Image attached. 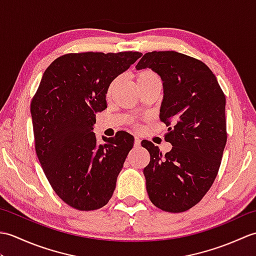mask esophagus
Masks as SVG:
<instances>
[{"instance_id": "obj_1", "label": "esophagus", "mask_w": 256, "mask_h": 256, "mask_svg": "<svg viewBox=\"0 0 256 256\" xmlns=\"http://www.w3.org/2000/svg\"><path fill=\"white\" fill-rule=\"evenodd\" d=\"M134 146H135V148H140V140L138 138H135Z\"/></svg>"}]
</instances>
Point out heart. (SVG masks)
I'll return each instance as SVG.
<instances>
[{
	"mask_svg": "<svg viewBox=\"0 0 256 256\" xmlns=\"http://www.w3.org/2000/svg\"><path fill=\"white\" fill-rule=\"evenodd\" d=\"M156 80H160L158 77H157V74L155 72H152V70L150 69H144V70H140V72L136 74V82L138 86H142V84H148V82H152V81H156ZM118 78L114 79L111 84L108 86V94H111V92L116 89V86H118Z\"/></svg>",
	"mask_w": 256,
	"mask_h": 256,
	"instance_id": "b5f03b06",
	"label": "heart"
}]
</instances>
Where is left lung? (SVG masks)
Returning a JSON list of instances; mask_svg holds the SVG:
<instances>
[{
    "instance_id": "1",
    "label": "left lung",
    "mask_w": 256,
    "mask_h": 256,
    "mask_svg": "<svg viewBox=\"0 0 256 256\" xmlns=\"http://www.w3.org/2000/svg\"><path fill=\"white\" fill-rule=\"evenodd\" d=\"M136 70L150 68L162 81L160 118L172 146L165 155L150 142L144 168L146 190L154 206L167 212H184L197 204L218 174L226 143V96L206 64L177 52H152Z\"/></svg>"
}]
</instances>
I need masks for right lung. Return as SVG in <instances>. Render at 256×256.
Here are the masks:
<instances>
[{
	"label": "right lung",
	"instance_id": "right-lung-1",
	"mask_svg": "<svg viewBox=\"0 0 256 256\" xmlns=\"http://www.w3.org/2000/svg\"><path fill=\"white\" fill-rule=\"evenodd\" d=\"M140 56L138 52L64 55L45 70L32 98L37 157L55 192L74 209H100L116 189L134 138L121 131L98 144L96 114L106 108L108 86Z\"/></svg>",
	"mask_w": 256,
	"mask_h": 256
}]
</instances>
